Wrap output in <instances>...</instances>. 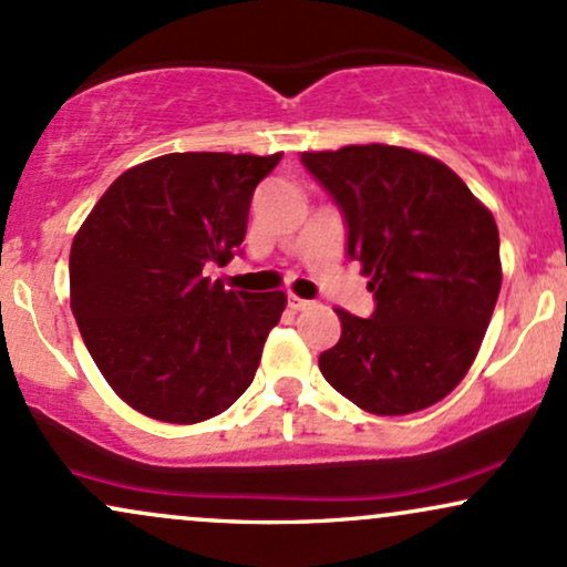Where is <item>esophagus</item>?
<instances>
[{"label": "esophagus", "instance_id": "1", "mask_svg": "<svg viewBox=\"0 0 567 567\" xmlns=\"http://www.w3.org/2000/svg\"><path fill=\"white\" fill-rule=\"evenodd\" d=\"M288 306H290L292 311H303V309H309L311 301H306V298H298V296H292V292H290V296H288Z\"/></svg>", "mask_w": 567, "mask_h": 567}]
</instances>
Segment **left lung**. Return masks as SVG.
I'll return each mask as SVG.
<instances>
[{
  "label": "left lung",
  "instance_id": "8db88e82",
  "mask_svg": "<svg viewBox=\"0 0 567 567\" xmlns=\"http://www.w3.org/2000/svg\"><path fill=\"white\" fill-rule=\"evenodd\" d=\"M347 220V256L370 277L368 320L336 309L324 381L375 415L424 410L458 386L501 290L498 226L440 159L400 146L303 152Z\"/></svg>",
  "mask_w": 567,
  "mask_h": 567
}]
</instances>
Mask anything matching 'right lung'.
Here are the masks:
<instances>
[{
  "instance_id": "add662e5",
  "label": "right lung",
  "mask_w": 567,
  "mask_h": 567,
  "mask_svg": "<svg viewBox=\"0 0 567 567\" xmlns=\"http://www.w3.org/2000/svg\"><path fill=\"white\" fill-rule=\"evenodd\" d=\"M282 154L186 152L130 167L69 256L71 311L90 357L130 408L167 424L224 413L252 383L285 292L226 290L256 186Z\"/></svg>"
}]
</instances>
